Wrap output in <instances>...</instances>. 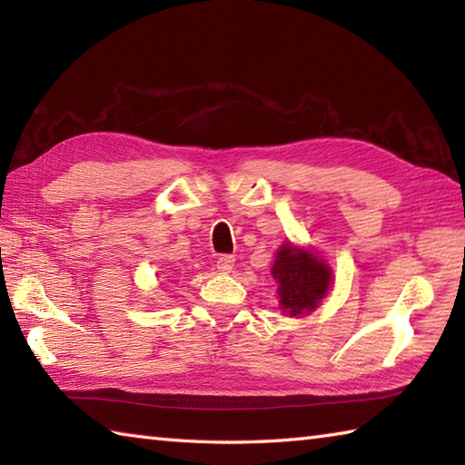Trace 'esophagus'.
Returning <instances> with one entry per match:
<instances>
[{"instance_id":"34e87169","label":"esophagus","mask_w":465,"mask_h":465,"mask_svg":"<svg viewBox=\"0 0 465 465\" xmlns=\"http://www.w3.org/2000/svg\"><path fill=\"white\" fill-rule=\"evenodd\" d=\"M235 264V258L232 254H222L217 258V269L222 272H230Z\"/></svg>"}]
</instances>
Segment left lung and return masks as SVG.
Returning a JSON list of instances; mask_svg holds the SVG:
<instances>
[{
    "label": "left lung",
    "instance_id": "8db88e82",
    "mask_svg": "<svg viewBox=\"0 0 465 465\" xmlns=\"http://www.w3.org/2000/svg\"><path fill=\"white\" fill-rule=\"evenodd\" d=\"M272 277L279 282L281 308L289 316H302L312 312L320 299L328 293L332 272L330 266L308 250H297L285 243L277 252Z\"/></svg>",
    "mask_w": 465,
    "mask_h": 465
}]
</instances>
